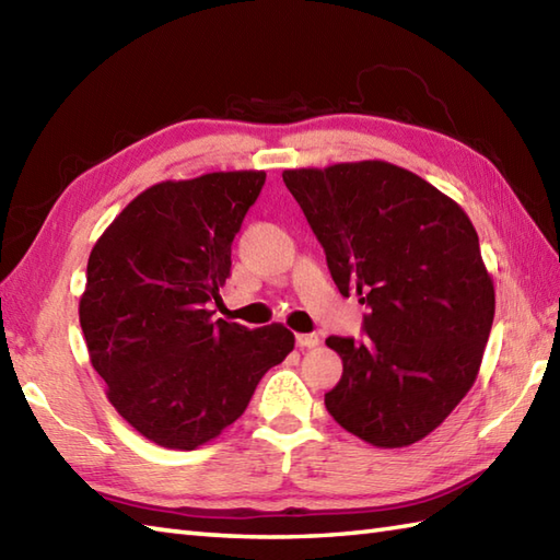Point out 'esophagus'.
I'll return each instance as SVG.
<instances>
[{
    "mask_svg": "<svg viewBox=\"0 0 560 560\" xmlns=\"http://www.w3.org/2000/svg\"><path fill=\"white\" fill-rule=\"evenodd\" d=\"M295 343L301 349H315L319 343V335H315V331H311V335H295Z\"/></svg>",
    "mask_w": 560,
    "mask_h": 560,
    "instance_id": "34e87169",
    "label": "esophagus"
}]
</instances>
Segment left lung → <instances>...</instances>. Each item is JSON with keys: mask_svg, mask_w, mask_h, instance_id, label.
<instances>
[{"mask_svg": "<svg viewBox=\"0 0 560 560\" xmlns=\"http://www.w3.org/2000/svg\"><path fill=\"white\" fill-rule=\"evenodd\" d=\"M341 295L368 307L365 341L329 337L343 361L325 407L375 447L425 438L471 389L495 291L457 201L385 161L283 171Z\"/></svg>", "mask_w": 560, "mask_h": 560, "instance_id": "obj_1", "label": "left lung"}]
</instances>
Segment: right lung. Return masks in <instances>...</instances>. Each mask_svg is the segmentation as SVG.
I'll return each instance as SVG.
<instances>
[{"label": "right lung", "mask_w": 560, "mask_h": 560, "mask_svg": "<svg viewBox=\"0 0 560 560\" xmlns=\"http://www.w3.org/2000/svg\"><path fill=\"white\" fill-rule=\"evenodd\" d=\"M265 171L207 173L144 189L93 245L79 323L122 419L151 443L195 450L247 409L291 331L211 319L231 245Z\"/></svg>", "instance_id": "right-lung-1"}]
</instances>
